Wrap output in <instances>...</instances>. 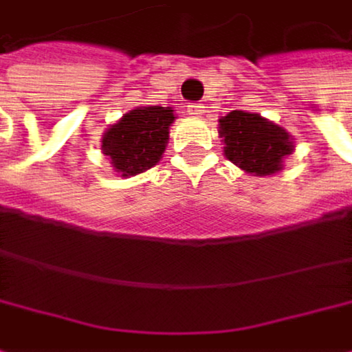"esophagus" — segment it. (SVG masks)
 <instances>
[{"instance_id": "1", "label": "esophagus", "mask_w": 352, "mask_h": 352, "mask_svg": "<svg viewBox=\"0 0 352 352\" xmlns=\"http://www.w3.org/2000/svg\"><path fill=\"white\" fill-rule=\"evenodd\" d=\"M202 108H204V106H200V104H192V106H188V112L194 114V116H200V114L204 112Z\"/></svg>"}]
</instances>
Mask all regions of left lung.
<instances>
[{
    "mask_svg": "<svg viewBox=\"0 0 352 352\" xmlns=\"http://www.w3.org/2000/svg\"><path fill=\"white\" fill-rule=\"evenodd\" d=\"M225 142V156L246 173L271 175L282 168V160L292 152L290 135L271 120L234 110L219 120Z\"/></svg>",
    "mask_w": 352,
    "mask_h": 352,
    "instance_id": "obj_1",
    "label": "left lung"
}]
</instances>
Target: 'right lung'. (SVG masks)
<instances>
[{
	"label": "right lung",
	"instance_id": "add662e5",
	"mask_svg": "<svg viewBox=\"0 0 352 352\" xmlns=\"http://www.w3.org/2000/svg\"><path fill=\"white\" fill-rule=\"evenodd\" d=\"M173 120V110L162 106L129 110L104 133L102 150L122 177L144 173L160 160Z\"/></svg>",
	"mask_w": 352,
	"mask_h": 352
}]
</instances>
